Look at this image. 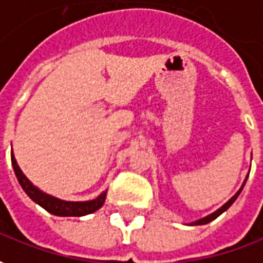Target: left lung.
Returning <instances> with one entry per match:
<instances>
[{
	"label": "left lung",
	"mask_w": 263,
	"mask_h": 263,
	"mask_svg": "<svg viewBox=\"0 0 263 263\" xmlns=\"http://www.w3.org/2000/svg\"><path fill=\"white\" fill-rule=\"evenodd\" d=\"M246 179H248V177H246ZM245 183H246V180H245V182H243V184H242V187H240V189H239L238 192H236V195H235V196H232L231 199H229V200H228V202H226V203L223 204V206H222V208H219L218 211H216V212H213V213H212V215H209V216H206V218L199 219V220H196V222H192V223H190V225H206V223H209V222H212V220H213V219H216V218H218L219 215H222V213H223V212L228 211V209H229V208H231V204L233 203V202H235V200H236V199H238L239 193H240V192H242V189H243V186H245Z\"/></svg>",
	"instance_id": "left-lung-1"
}]
</instances>
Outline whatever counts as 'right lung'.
<instances>
[{
  "mask_svg": "<svg viewBox=\"0 0 263 263\" xmlns=\"http://www.w3.org/2000/svg\"><path fill=\"white\" fill-rule=\"evenodd\" d=\"M11 163H12L15 176L18 179V183L21 184L23 190L30 196V199L34 200L37 204H40L41 208H44L47 212L55 215V216H84V215L99 211L104 203V200H106L107 190L103 192L99 197H96L93 200H88V202H67V200H61V199H57V197L50 196L44 192H41L38 187H35L27 179V176L21 172L20 166L17 164V160H15L14 155L11 156Z\"/></svg>",
  "mask_w": 263,
  "mask_h": 263,
  "instance_id": "add662e5",
  "label": "right lung"
}]
</instances>
